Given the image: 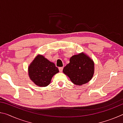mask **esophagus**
Here are the masks:
<instances>
[{
  "instance_id": "34e87169",
  "label": "esophagus",
  "mask_w": 123,
  "mask_h": 123,
  "mask_svg": "<svg viewBox=\"0 0 123 123\" xmlns=\"http://www.w3.org/2000/svg\"><path fill=\"white\" fill-rule=\"evenodd\" d=\"M63 67H59V69L60 70V72H62V70H63Z\"/></svg>"
}]
</instances>
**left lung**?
<instances>
[{"instance_id": "left-lung-1", "label": "left lung", "mask_w": 123, "mask_h": 123, "mask_svg": "<svg viewBox=\"0 0 123 123\" xmlns=\"http://www.w3.org/2000/svg\"><path fill=\"white\" fill-rule=\"evenodd\" d=\"M70 62L64 67L63 72L75 85L86 84L94 74V62L84 53L73 56Z\"/></svg>"}]
</instances>
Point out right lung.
I'll list each match as a JSON object with an SVG mask.
<instances>
[{"instance_id": "right-lung-1", "label": "right lung", "mask_w": 123, "mask_h": 123, "mask_svg": "<svg viewBox=\"0 0 123 123\" xmlns=\"http://www.w3.org/2000/svg\"><path fill=\"white\" fill-rule=\"evenodd\" d=\"M28 71L29 77L34 84L39 87H45L59 70L53 62L43 56L38 55L29 67Z\"/></svg>"}]
</instances>
